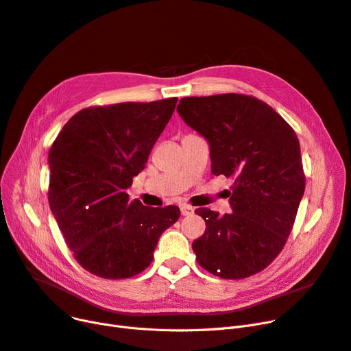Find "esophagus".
<instances>
[{
    "label": "esophagus",
    "instance_id": "34e87169",
    "mask_svg": "<svg viewBox=\"0 0 351 351\" xmlns=\"http://www.w3.org/2000/svg\"><path fill=\"white\" fill-rule=\"evenodd\" d=\"M193 213H194V208L191 206H187V204L181 206V214L182 215H191Z\"/></svg>",
    "mask_w": 351,
    "mask_h": 351
}]
</instances>
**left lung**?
Here are the masks:
<instances>
[{
  "label": "left lung",
  "instance_id": "left-lung-1",
  "mask_svg": "<svg viewBox=\"0 0 351 351\" xmlns=\"http://www.w3.org/2000/svg\"><path fill=\"white\" fill-rule=\"evenodd\" d=\"M177 111L208 141L211 173L234 178L231 213L195 210L206 221L193 243L198 264L230 280L264 270L285 247L304 194L294 130L269 104L243 94L186 97Z\"/></svg>",
  "mask_w": 351,
  "mask_h": 351
}]
</instances>
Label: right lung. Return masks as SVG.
I'll list each match as a JSON object with an SVG mask.
<instances>
[{
    "label": "right lung",
    "mask_w": 351,
    "mask_h": 351,
    "mask_svg": "<svg viewBox=\"0 0 351 351\" xmlns=\"http://www.w3.org/2000/svg\"><path fill=\"white\" fill-rule=\"evenodd\" d=\"M176 104L177 97L84 108L49 148V207L75 260L98 277L145 270L178 220V207H145L127 194Z\"/></svg>",
    "instance_id": "1"
}]
</instances>
